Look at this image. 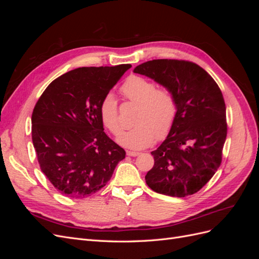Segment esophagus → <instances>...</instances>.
Masks as SVG:
<instances>
[{
  "label": "esophagus",
  "mask_w": 259,
  "mask_h": 259,
  "mask_svg": "<svg viewBox=\"0 0 259 259\" xmlns=\"http://www.w3.org/2000/svg\"><path fill=\"white\" fill-rule=\"evenodd\" d=\"M126 154H127L128 156H137V155H139L140 153L137 152V151H126Z\"/></svg>",
  "instance_id": "esophagus-1"
}]
</instances>
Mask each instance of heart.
<instances>
[{
  "mask_svg": "<svg viewBox=\"0 0 259 259\" xmlns=\"http://www.w3.org/2000/svg\"><path fill=\"white\" fill-rule=\"evenodd\" d=\"M123 96L138 108L134 119L136 124L124 133L119 105L112 94H107L99 107L101 120L113 135L119 136V143L131 149H144L168 135L177 116V99L174 92L166 86H158L148 77L128 76L121 88Z\"/></svg>",
  "mask_w": 259,
  "mask_h": 259,
  "instance_id": "heart-1",
  "label": "heart"
}]
</instances>
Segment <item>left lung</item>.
<instances>
[{
    "label": "left lung",
    "instance_id": "1",
    "mask_svg": "<svg viewBox=\"0 0 259 259\" xmlns=\"http://www.w3.org/2000/svg\"><path fill=\"white\" fill-rule=\"evenodd\" d=\"M174 92L178 110L166 139L152 151L146 183L155 192L184 198L198 192L222 164L226 105L217 83L192 61L154 59L134 69Z\"/></svg>",
    "mask_w": 259,
    "mask_h": 259
}]
</instances>
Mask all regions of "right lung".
Listing matches in <instances>:
<instances>
[{
	"mask_svg": "<svg viewBox=\"0 0 259 259\" xmlns=\"http://www.w3.org/2000/svg\"><path fill=\"white\" fill-rule=\"evenodd\" d=\"M132 66L82 67L54 80L32 112L40 168L61 194L83 199L105 187L124 149L104 132L103 98Z\"/></svg>",
	"mask_w": 259,
	"mask_h": 259,
	"instance_id": "1",
	"label": "right lung"
}]
</instances>
